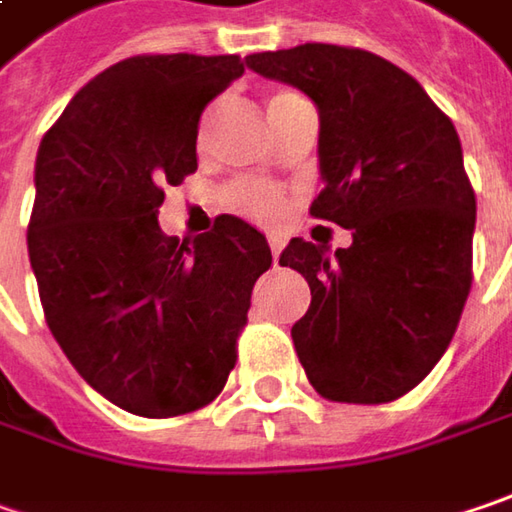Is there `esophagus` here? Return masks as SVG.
<instances>
[{
    "instance_id": "1",
    "label": "esophagus",
    "mask_w": 512,
    "mask_h": 512,
    "mask_svg": "<svg viewBox=\"0 0 512 512\" xmlns=\"http://www.w3.org/2000/svg\"><path fill=\"white\" fill-rule=\"evenodd\" d=\"M268 242L270 253H273V262H279V253H282V247H285V236H282V233H270Z\"/></svg>"
}]
</instances>
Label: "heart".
<instances>
[{
  "label": "heart",
  "instance_id": "heart-1",
  "mask_svg": "<svg viewBox=\"0 0 512 512\" xmlns=\"http://www.w3.org/2000/svg\"><path fill=\"white\" fill-rule=\"evenodd\" d=\"M285 94H276L273 100H279ZM270 100V103H273ZM227 201L236 213L256 218V221H273L282 216V195L273 190L270 184L262 181H242L233 190L227 192Z\"/></svg>",
  "mask_w": 512,
  "mask_h": 512
}]
</instances>
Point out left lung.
<instances>
[{"label": "left lung", "mask_w": 512, "mask_h": 512, "mask_svg": "<svg viewBox=\"0 0 512 512\" xmlns=\"http://www.w3.org/2000/svg\"><path fill=\"white\" fill-rule=\"evenodd\" d=\"M244 63L314 100L325 190L311 216L351 230L334 256L305 239L279 256L311 288L291 328L296 357L328 400H397L444 357L473 285L475 192L458 132L371 51L305 42Z\"/></svg>", "instance_id": "obj_1"}]
</instances>
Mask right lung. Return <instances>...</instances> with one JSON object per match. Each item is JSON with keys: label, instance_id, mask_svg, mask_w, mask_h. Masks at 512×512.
<instances>
[{"label": "right lung", "instance_id": "1", "mask_svg": "<svg viewBox=\"0 0 512 512\" xmlns=\"http://www.w3.org/2000/svg\"><path fill=\"white\" fill-rule=\"evenodd\" d=\"M242 74L236 54L129 57L39 143L28 256L45 320L91 389L141 418L187 415L224 389L273 262L236 216L184 242L158 227L164 187L198 169L204 106Z\"/></svg>", "mask_w": 512, "mask_h": 512}]
</instances>
